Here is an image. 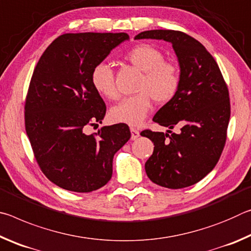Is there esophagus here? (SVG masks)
Wrapping results in <instances>:
<instances>
[{
	"label": "esophagus",
	"instance_id": "34e87169",
	"mask_svg": "<svg viewBox=\"0 0 251 251\" xmlns=\"http://www.w3.org/2000/svg\"><path fill=\"white\" fill-rule=\"evenodd\" d=\"M130 133H131V139H133V141H135V139H137L139 137V131L136 128H133V127L130 128Z\"/></svg>",
	"mask_w": 251,
	"mask_h": 251
}]
</instances>
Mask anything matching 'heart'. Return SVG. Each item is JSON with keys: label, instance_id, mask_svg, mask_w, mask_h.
<instances>
[{"label": "heart", "instance_id": "heart-1", "mask_svg": "<svg viewBox=\"0 0 251 251\" xmlns=\"http://www.w3.org/2000/svg\"><path fill=\"white\" fill-rule=\"evenodd\" d=\"M164 54L150 44H138L125 54V59L143 72L135 95L125 97L110 109L113 121L130 126L142 124L152 106V99L159 104L176 96L180 87V71L175 63L165 61ZM94 90L108 100H116L118 91L115 75L108 63L100 62L91 72Z\"/></svg>", "mask_w": 251, "mask_h": 251}]
</instances>
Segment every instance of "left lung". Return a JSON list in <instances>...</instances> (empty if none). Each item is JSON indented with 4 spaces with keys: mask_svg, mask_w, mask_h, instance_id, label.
<instances>
[{
    "mask_svg": "<svg viewBox=\"0 0 251 251\" xmlns=\"http://www.w3.org/2000/svg\"><path fill=\"white\" fill-rule=\"evenodd\" d=\"M171 42L180 66V87L152 121L179 133L143 130L154 143L146 161L150 179L161 187L179 189L192 186L209 174L222 156L230 118L227 84L212 55L188 34L172 29L139 33L135 40Z\"/></svg>",
    "mask_w": 251,
    "mask_h": 251,
    "instance_id": "left-lung-1",
    "label": "left lung"
}]
</instances>
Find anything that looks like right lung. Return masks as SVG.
Returning a JSON list of instances; mask_svg holds the SVG:
<instances>
[{"mask_svg": "<svg viewBox=\"0 0 251 251\" xmlns=\"http://www.w3.org/2000/svg\"><path fill=\"white\" fill-rule=\"evenodd\" d=\"M127 33H66L42 54L34 69L24 106L25 130L41 171L55 185L90 193L112 178L113 157L128 142V125L99 126L106 105L91 83L97 63Z\"/></svg>", "mask_w": 251, "mask_h": 251, "instance_id": "right-lung-1", "label": "right lung"}]
</instances>
